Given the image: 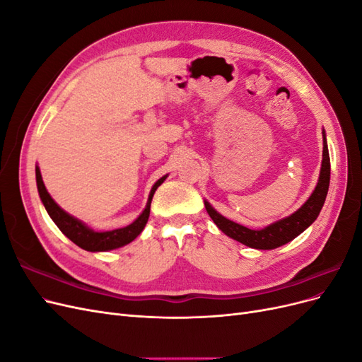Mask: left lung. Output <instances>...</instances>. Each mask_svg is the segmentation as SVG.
<instances>
[{"mask_svg":"<svg viewBox=\"0 0 362 362\" xmlns=\"http://www.w3.org/2000/svg\"><path fill=\"white\" fill-rule=\"evenodd\" d=\"M323 134V158H322V168L319 181H317L315 189L313 190L311 196L305 201V204L296 210L293 214L281 218V221L273 222L262 229H250L237 222L229 221L225 216L216 211L208 201H204L205 210L213 218V222L217 225L223 234L231 237L235 242L242 243L245 246L254 247V249H276L282 245L291 242L293 238L302 234L306 228H308L317 216L320 214L322 206L325 204L327 189H329V180H331V160H329V151H327V141L325 129Z\"/></svg>","mask_w":362,"mask_h":362,"instance_id":"1","label":"left lung"}]
</instances>
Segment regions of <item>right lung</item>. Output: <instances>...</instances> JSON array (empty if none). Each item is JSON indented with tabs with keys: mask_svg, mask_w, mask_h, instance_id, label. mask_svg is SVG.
<instances>
[{
	"mask_svg": "<svg viewBox=\"0 0 362 362\" xmlns=\"http://www.w3.org/2000/svg\"><path fill=\"white\" fill-rule=\"evenodd\" d=\"M166 178H168V175H164V177H161L154 185H152L145 210L140 213V216L133 223H129L124 228L112 229V231H95V229H92L90 226H87L83 221H80V218H76L75 216L64 211L63 208L51 198V194L48 193L45 184H43L40 169H39V166H36L37 192H39L43 206H45L47 213L52 218V222L59 226L60 231L66 235L71 242H74L76 246H80L81 249L89 250V252L113 250V249L122 247V246L133 242V240L141 231H144V228L146 226V222L149 218V211H151L152 196H154L156 190L160 187Z\"/></svg>",
	"mask_w": 362,
	"mask_h": 362,
	"instance_id": "right-lung-1",
	"label": "right lung"
}]
</instances>
